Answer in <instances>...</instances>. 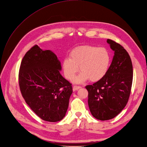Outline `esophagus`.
Segmentation results:
<instances>
[{
    "label": "esophagus",
    "mask_w": 147,
    "mask_h": 147,
    "mask_svg": "<svg viewBox=\"0 0 147 147\" xmlns=\"http://www.w3.org/2000/svg\"><path fill=\"white\" fill-rule=\"evenodd\" d=\"M81 88V86H74L73 87V90H77L78 89H80Z\"/></svg>",
    "instance_id": "1"
}]
</instances>
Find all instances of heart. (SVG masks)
Listing matches in <instances>:
<instances>
[{"label":"heart","mask_w":147,"mask_h":147,"mask_svg":"<svg viewBox=\"0 0 147 147\" xmlns=\"http://www.w3.org/2000/svg\"><path fill=\"white\" fill-rule=\"evenodd\" d=\"M111 57L109 51L102 47L83 46L74 49L62 62V68L67 79L72 80L78 71L81 73L74 80L82 83L90 79L95 82L101 80L107 73Z\"/></svg>","instance_id":"heart-1"}]
</instances>
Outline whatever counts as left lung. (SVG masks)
<instances>
[{"label": "left lung", "mask_w": 147, "mask_h": 147, "mask_svg": "<svg viewBox=\"0 0 147 147\" xmlns=\"http://www.w3.org/2000/svg\"><path fill=\"white\" fill-rule=\"evenodd\" d=\"M114 56L107 73L101 80L87 85L88 105L92 116L106 121L114 118L124 109L130 97L133 65L127 51L119 43L107 39Z\"/></svg>", "instance_id": "left-lung-1"}]
</instances>
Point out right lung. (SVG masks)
I'll list each match as a JSON object with an SVG mask.
<instances>
[{"instance_id": "obj_1", "label": "right lung", "mask_w": 147, "mask_h": 147, "mask_svg": "<svg viewBox=\"0 0 147 147\" xmlns=\"http://www.w3.org/2000/svg\"><path fill=\"white\" fill-rule=\"evenodd\" d=\"M61 63L50 50L34 46L21 62L19 83L26 104L46 121H60L66 115L72 84L63 77Z\"/></svg>"}]
</instances>
